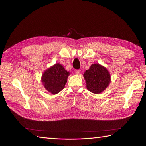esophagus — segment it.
Wrapping results in <instances>:
<instances>
[{
    "instance_id": "1",
    "label": "esophagus",
    "mask_w": 146,
    "mask_h": 146,
    "mask_svg": "<svg viewBox=\"0 0 146 146\" xmlns=\"http://www.w3.org/2000/svg\"><path fill=\"white\" fill-rule=\"evenodd\" d=\"M76 73L77 74H79L80 73V70H78V69L76 70Z\"/></svg>"
}]
</instances>
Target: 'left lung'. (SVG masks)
Returning <instances> with one entry per match:
<instances>
[{
    "mask_svg": "<svg viewBox=\"0 0 146 146\" xmlns=\"http://www.w3.org/2000/svg\"><path fill=\"white\" fill-rule=\"evenodd\" d=\"M83 76L87 89L94 94H99L104 91L111 81L109 72L99 64H92Z\"/></svg>",
    "mask_w": 146,
    "mask_h": 146,
    "instance_id": "8db88e82",
    "label": "left lung"
}]
</instances>
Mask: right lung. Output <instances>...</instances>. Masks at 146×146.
I'll use <instances>...</instances> for the list:
<instances>
[{
  "mask_svg": "<svg viewBox=\"0 0 146 146\" xmlns=\"http://www.w3.org/2000/svg\"><path fill=\"white\" fill-rule=\"evenodd\" d=\"M69 72L63 66L56 63L44 72L42 82L46 89L53 94L58 93L64 88Z\"/></svg>",
  "mask_w": 146,
  "mask_h": 146,
  "instance_id": "1",
  "label": "right lung"
}]
</instances>
